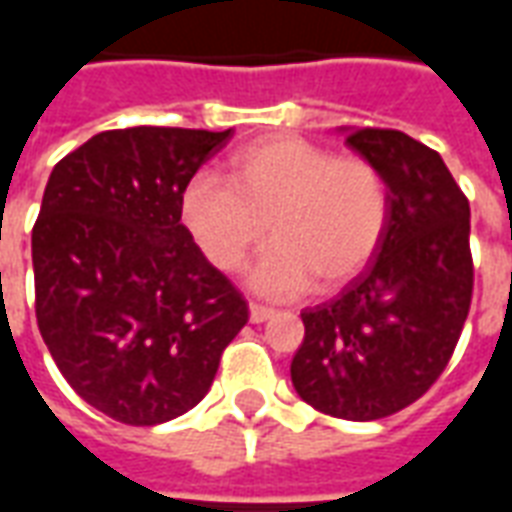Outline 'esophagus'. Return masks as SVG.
Returning a JSON list of instances; mask_svg holds the SVG:
<instances>
[{
  "label": "esophagus",
  "mask_w": 512,
  "mask_h": 512,
  "mask_svg": "<svg viewBox=\"0 0 512 512\" xmlns=\"http://www.w3.org/2000/svg\"><path fill=\"white\" fill-rule=\"evenodd\" d=\"M277 312L271 310V307H263V304H249V321L252 323H263L268 318H274Z\"/></svg>",
  "instance_id": "esophagus-1"
}]
</instances>
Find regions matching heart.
<instances>
[{
  "label": "heart",
  "mask_w": 512,
  "mask_h": 512,
  "mask_svg": "<svg viewBox=\"0 0 512 512\" xmlns=\"http://www.w3.org/2000/svg\"><path fill=\"white\" fill-rule=\"evenodd\" d=\"M180 219L213 266L235 271L266 230L274 238L249 285L271 296H299L321 279L337 288L376 255L389 219V194L376 164L277 134L241 147L227 161V183L200 172L180 194Z\"/></svg>",
  "instance_id": "1"
}]
</instances>
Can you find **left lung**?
<instances>
[{
    "instance_id": "left-lung-1",
    "label": "left lung",
    "mask_w": 512,
    "mask_h": 512,
    "mask_svg": "<svg viewBox=\"0 0 512 512\" xmlns=\"http://www.w3.org/2000/svg\"><path fill=\"white\" fill-rule=\"evenodd\" d=\"M376 164L389 219L376 260L301 312L290 378L323 414L370 422L411 406L450 362L472 304L469 200L436 150L392 128H340Z\"/></svg>"
}]
</instances>
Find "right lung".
I'll use <instances>...</instances> for the list:
<instances>
[{
  "label": "right lung",
  "mask_w": 512,
  "mask_h": 512,
  "mask_svg": "<svg viewBox=\"0 0 512 512\" xmlns=\"http://www.w3.org/2000/svg\"><path fill=\"white\" fill-rule=\"evenodd\" d=\"M227 131H104L51 169L32 227L43 343L76 395L161 425L208 395L249 307L180 224V194Z\"/></svg>",
  "instance_id": "right-lung-1"
}]
</instances>
